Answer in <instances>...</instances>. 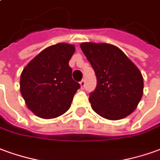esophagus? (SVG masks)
<instances>
[{"instance_id": "esophagus-1", "label": "esophagus", "mask_w": 160, "mask_h": 160, "mask_svg": "<svg viewBox=\"0 0 160 160\" xmlns=\"http://www.w3.org/2000/svg\"><path fill=\"white\" fill-rule=\"evenodd\" d=\"M80 88H85V87H86V81H85L84 80H82L80 82Z\"/></svg>"}]
</instances>
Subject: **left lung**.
Instances as JSON below:
<instances>
[{"label":"left lung","mask_w":160,"mask_h":160,"mask_svg":"<svg viewBox=\"0 0 160 160\" xmlns=\"http://www.w3.org/2000/svg\"><path fill=\"white\" fill-rule=\"evenodd\" d=\"M80 48L97 78L95 90L89 96L92 110L110 120L130 115L143 95L144 81L139 69L114 45L83 42Z\"/></svg>","instance_id":"obj_1"}]
</instances>
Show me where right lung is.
Here are the masks:
<instances>
[{"instance_id":"obj_1","label":"right lung","mask_w":160,"mask_h":160,"mask_svg":"<svg viewBox=\"0 0 160 160\" xmlns=\"http://www.w3.org/2000/svg\"><path fill=\"white\" fill-rule=\"evenodd\" d=\"M75 47L68 43L50 46L23 68L20 90L28 108L42 119L61 116L71 107L80 88L72 78L68 62Z\"/></svg>"}]
</instances>
